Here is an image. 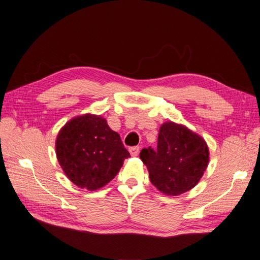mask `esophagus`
Here are the masks:
<instances>
[{"instance_id":"34e87169","label":"esophagus","mask_w":260,"mask_h":260,"mask_svg":"<svg viewBox=\"0 0 260 260\" xmlns=\"http://www.w3.org/2000/svg\"><path fill=\"white\" fill-rule=\"evenodd\" d=\"M129 152L131 154V156H138L139 152H140V146H132L129 148Z\"/></svg>"}]
</instances>
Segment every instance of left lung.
<instances>
[{
	"label": "left lung",
	"mask_w": 260,
	"mask_h": 260,
	"mask_svg": "<svg viewBox=\"0 0 260 260\" xmlns=\"http://www.w3.org/2000/svg\"><path fill=\"white\" fill-rule=\"evenodd\" d=\"M140 158L157 190L168 196L190 191L200 182L209 162L206 141L183 124L164 122L157 149L143 148Z\"/></svg>",
	"instance_id": "left-lung-1"
}]
</instances>
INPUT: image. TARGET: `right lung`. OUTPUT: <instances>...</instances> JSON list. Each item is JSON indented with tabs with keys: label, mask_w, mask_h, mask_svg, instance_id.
Returning a JSON list of instances; mask_svg holds the SVG:
<instances>
[{
	"label": "right lung",
	"mask_w": 260,
	"mask_h": 260,
	"mask_svg": "<svg viewBox=\"0 0 260 260\" xmlns=\"http://www.w3.org/2000/svg\"><path fill=\"white\" fill-rule=\"evenodd\" d=\"M62 171L74 184L88 191L105 186L130 157L120 136L108 127L105 118L84 114L70 119L55 142Z\"/></svg>",
	"instance_id": "right-lung-1"
}]
</instances>
